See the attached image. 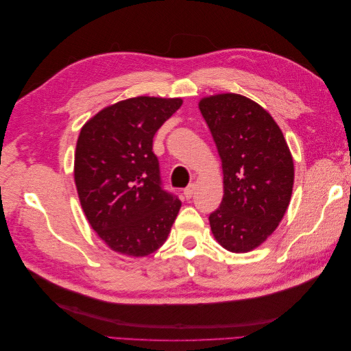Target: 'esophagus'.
<instances>
[{
    "instance_id": "obj_1",
    "label": "esophagus",
    "mask_w": 351,
    "mask_h": 351,
    "mask_svg": "<svg viewBox=\"0 0 351 351\" xmlns=\"http://www.w3.org/2000/svg\"><path fill=\"white\" fill-rule=\"evenodd\" d=\"M195 192H196V186H195V184H190L189 187L184 189V193H183V195H184V197H186L187 200H190V199L193 197Z\"/></svg>"
}]
</instances>
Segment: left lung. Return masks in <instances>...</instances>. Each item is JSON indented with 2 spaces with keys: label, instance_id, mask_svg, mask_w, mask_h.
<instances>
[{
  "label": "left lung",
  "instance_id": "1",
  "mask_svg": "<svg viewBox=\"0 0 351 351\" xmlns=\"http://www.w3.org/2000/svg\"><path fill=\"white\" fill-rule=\"evenodd\" d=\"M199 110L224 174V197L209 215L210 231L228 252H250L277 230L290 205V147L271 114L243 95H210L199 101Z\"/></svg>",
  "mask_w": 351,
  "mask_h": 351
}]
</instances>
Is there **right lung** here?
<instances>
[{
	"label": "right lung",
	"instance_id": "obj_1",
	"mask_svg": "<svg viewBox=\"0 0 351 351\" xmlns=\"http://www.w3.org/2000/svg\"><path fill=\"white\" fill-rule=\"evenodd\" d=\"M182 104L136 97L108 105L82 127L74 183L90 227L117 253L147 256L171 231L182 202L161 187L152 142Z\"/></svg>",
	"mask_w": 351,
	"mask_h": 351
}]
</instances>
